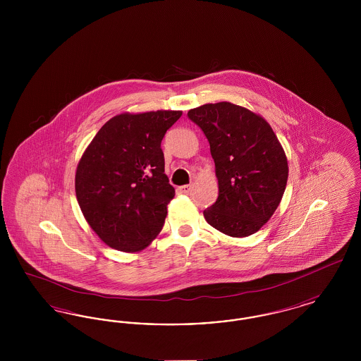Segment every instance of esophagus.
Wrapping results in <instances>:
<instances>
[{
    "instance_id": "obj_1",
    "label": "esophagus",
    "mask_w": 361,
    "mask_h": 361,
    "mask_svg": "<svg viewBox=\"0 0 361 361\" xmlns=\"http://www.w3.org/2000/svg\"><path fill=\"white\" fill-rule=\"evenodd\" d=\"M192 188H193V185H190V184H188V185H183V187H178V192H180V193H184V195H188L189 192L192 190Z\"/></svg>"
}]
</instances>
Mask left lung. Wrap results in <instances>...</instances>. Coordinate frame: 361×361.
I'll return each instance as SVG.
<instances>
[{
  "label": "left lung",
  "instance_id": "1",
  "mask_svg": "<svg viewBox=\"0 0 361 361\" xmlns=\"http://www.w3.org/2000/svg\"><path fill=\"white\" fill-rule=\"evenodd\" d=\"M204 133L218 178L216 202L204 209L208 224L230 237H247L280 204L288 178L287 157L268 121L235 105L204 104L188 112Z\"/></svg>",
  "mask_w": 361,
  "mask_h": 361
}]
</instances>
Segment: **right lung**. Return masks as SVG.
I'll use <instances>...</instances> for the list:
<instances>
[{"label":"right lung","mask_w":361,"mask_h":361,"mask_svg":"<svg viewBox=\"0 0 361 361\" xmlns=\"http://www.w3.org/2000/svg\"><path fill=\"white\" fill-rule=\"evenodd\" d=\"M181 111L121 114L86 147L75 172V195L86 222L108 246L139 252L158 235L174 188L161 142Z\"/></svg>","instance_id":"right-lung-1"}]
</instances>
